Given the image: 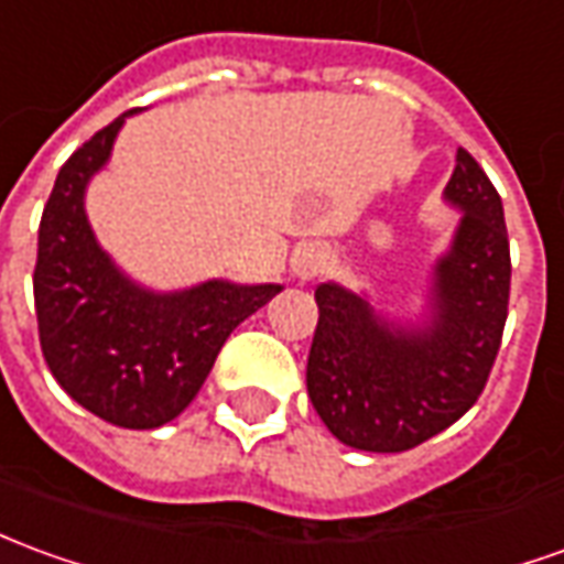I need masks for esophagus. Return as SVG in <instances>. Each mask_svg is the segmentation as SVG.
Masks as SVG:
<instances>
[{
  "label": "esophagus",
  "mask_w": 564,
  "mask_h": 564,
  "mask_svg": "<svg viewBox=\"0 0 564 564\" xmlns=\"http://www.w3.org/2000/svg\"><path fill=\"white\" fill-rule=\"evenodd\" d=\"M323 269H326V250H323L321 243H302V247H295L293 274L299 281H314Z\"/></svg>",
  "instance_id": "esophagus-1"
}]
</instances>
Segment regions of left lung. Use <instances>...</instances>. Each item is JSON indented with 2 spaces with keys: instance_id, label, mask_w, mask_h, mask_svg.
Returning a JSON list of instances; mask_svg holds the SVG:
<instances>
[{
  "instance_id": "left-lung-1",
  "label": "left lung",
  "mask_w": 564,
  "mask_h": 564,
  "mask_svg": "<svg viewBox=\"0 0 564 564\" xmlns=\"http://www.w3.org/2000/svg\"><path fill=\"white\" fill-rule=\"evenodd\" d=\"M443 200L460 214L427 274L419 321H400L336 281L317 286L308 397L329 433L360 452H405L476 403L501 348L510 241L501 195L458 149Z\"/></svg>"
}]
</instances>
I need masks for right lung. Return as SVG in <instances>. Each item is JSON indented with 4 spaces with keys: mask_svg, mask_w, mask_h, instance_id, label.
Masks as SVG:
<instances>
[{
    "mask_svg": "<svg viewBox=\"0 0 564 564\" xmlns=\"http://www.w3.org/2000/svg\"><path fill=\"white\" fill-rule=\"evenodd\" d=\"M133 112L94 133L57 173L33 293L42 354L63 391L116 427L152 431L195 400L231 329L283 286L214 278L161 293L118 269L90 228L85 192Z\"/></svg>",
    "mask_w": 564,
    "mask_h": 564,
    "instance_id": "add662e5",
    "label": "right lung"
}]
</instances>
